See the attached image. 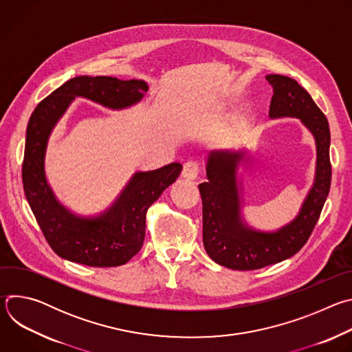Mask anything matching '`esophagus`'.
Masks as SVG:
<instances>
[{"label":"esophagus","mask_w":352,"mask_h":352,"mask_svg":"<svg viewBox=\"0 0 352 352\" xmlns=\"http://www.w3.org/2000/svg\"><path fill=\"white\" fill-rule=\"evenodd\" d=\"M199 171H200L199 162H196V160H188V162L184 164L182 177L186 178V179H195V178L197 177Z\"/></svg>","instance_id":"34e87169"}]
</instances>
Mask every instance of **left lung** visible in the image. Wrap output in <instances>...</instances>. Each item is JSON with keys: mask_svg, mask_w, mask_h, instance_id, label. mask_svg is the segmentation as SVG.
Returning a JSON list of instances; mask_svg holds the SVG:
<instances>
[{"mask_svg": "<svg viewBox=\"0 0 352 352\" xmlns=\"http://www.w3.org/2000/svg\"><path fill=\"white\" fill-rule=\"evenodd\" d=\"M273 87L269 114L300 118L314 133L318 147L315 184L298 217L277 232L246 228L239 219L235 168L242 153L214 152L208 160V181L199 185L204 212V245L219 265L234 270H256L291 258L309 239L324 206L331 182L330 129L326 116L296 80L267 75Z\"/></svg>", "mask_w": 352, "mask_h": 352, "instance_id": "1", "label": "left lung"}]
</instances>
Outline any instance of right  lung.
<instances>
[{"mask_svg":"<svg viewBox=\"0 0 352 352\" xmlns=\"http://www.w3.org/2000/svg\"><path fill=\"white\" fill-rule=\"evenodd\" d=\"M146 91L147 85L138 79L76 76L43 98L30 116L22 163L23 190L45 241L67 261L91 267H116L131 261L144 241L147 209L178 178L182 166L171 163L136 173L109 212L97 219H80L63 208L47 185V139L75 96L124 109L139 102Z\"/></svg>","mask_w":352,"mask_h":352,"instance_id":"right-lung-1","label":"right lung"}]
</instances>
